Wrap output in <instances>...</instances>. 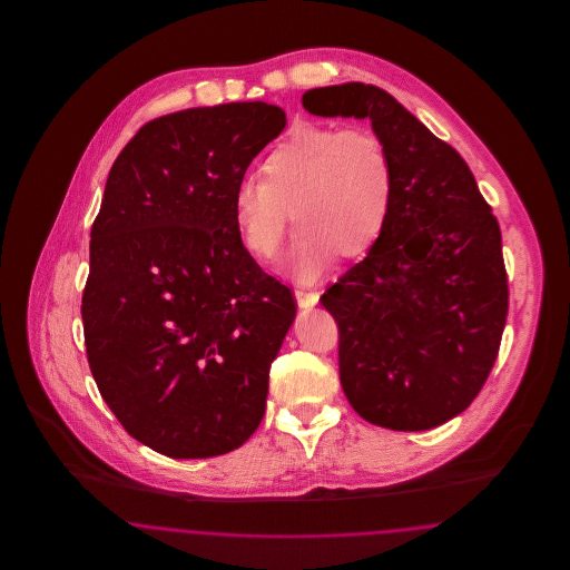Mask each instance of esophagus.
Here are the masks:
<instances>
[{
    "instance_id": "1",
    "label": "esophagus",
    "mask_w": 570,
    "mask_h": 570,
    "mask_svg": "<svg viewBox=\"0 0 570 570\" xmlns=\"http://www.w3.org/2000/svg\"><path fill=\"white\" fill-rule=\"evenodd\" d=\"M318 293H307V291H295V298H297L298 307L301 309H312L318 303Z\"/></svg>"
}]
</instances>
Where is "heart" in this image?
I'll return each mask as SVG.
<instances>
[{"label": "heart", "instance_id": "b5f03b06", "mask_svg": "<svg viewBox=\"0 0 570 570\" xmlns=\"http://www.w3.org/2000/svg\"><path fill=\"white\" fill-rule=\"evenodd\" d=\"M393 196L395 166L379 132L301 124L267 154L261 181L237 184L233 214L245 249L265 261L282 244L293 212L298 230L288 269L301 282H314L333 249L356 256L379 239Z\"/></svg>", "mask_w": 570, "mask_h": 570}]
</instances>
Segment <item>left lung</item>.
I'll use <instances>...</instances> for the list:
<instances>
[{
    "label": "left lung",
    "instance_id": "1",
    "mask_svg": "<svg viewBox=\"0 0 570 570\" xmlns=\"http://www.w3.org/2000/svg\"><path fill=\"white\" fill-rule=\"evenodd\" d=\"M301 102L370 119L395 166L379 239L321 297L340 326L342 389L379 428H438L472 404L498 356L509 314L498 219L460 154L384 89L344 82Z\"/></svg>",
    "mask_w": 570,
    "mask_h": 570
}]
</instances>
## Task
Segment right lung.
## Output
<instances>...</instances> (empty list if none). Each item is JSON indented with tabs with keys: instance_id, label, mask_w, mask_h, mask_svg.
I'll list each match as a JSON object with an SVG mask.
<instances>
[{
	"instance_id": "1",
	"label": "right lung",
	"mask_w": 570,
	"mask_h": 570,
	"mask_svg": "<svg viewBox=\"0 0 570 570\" xmlns=\"http://www.w3.org/2000/svg\"><path fill=\"white\" fill-rule=\"evenodd\" d=\"M284 126L267 102L179 110L110 168L82 293L87 358L126 432L166 458L230 453L265 416L297 305L245 249L233 194Z\"/></svg>"
}]
</instances>
